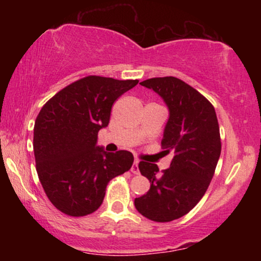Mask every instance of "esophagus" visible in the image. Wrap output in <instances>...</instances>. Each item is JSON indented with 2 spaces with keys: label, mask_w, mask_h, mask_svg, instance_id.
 <instances>
[{
  "label": "esophagus",
  "mask_w": 261,
  "mask_h": 261,
  "mask_svg": "<svg viewBox=\"0 0 261 261\" xmlns=\"http://www.w3.org/2000/svg\"><path fill=\"white\" fill-rule=\"evenodd\" d=\"M139 162H140L139 160H135L133 167H131V172H133L134 174H139V173H140V170H139Z\"/></svg>",
  "instance_id": "1"
}]
</instances>
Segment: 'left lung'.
<instances>
[{
	"label": "left lung",
	"instance_id": "1",
	"mask_svg": "<svg viewBox=\"0 0 261 261\" xmlns=\"http://www.w3.org/2000/svg\"><path fill=\"white\" fill-rule=\"evenodd\" d=\"M164 100L169 119L162 147L174 153L168 169L141 161V174L151 188L135 199L142 216L155 222H170L187 215L202 199L215 174L221 154L216 112L193 87L175 77H155L140 83Z\"/></svg>",
	"mask_w": 261,
	"mask_h": 261
}]
</instances>
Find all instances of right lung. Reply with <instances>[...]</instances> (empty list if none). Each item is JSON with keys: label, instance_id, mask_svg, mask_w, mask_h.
<instances>
[{"label": "right lung", "instance_id": "add662e5", "mask_svg": "<svg viewBox=\"0 0 261 261\" xmlns=\"http://www.w3.org/2000/svg\"><path fill=\"white\" fill-rule=\"evenodd\" d=\"M137 83L85 77L56 93L37 116L33 147L39 180L53 205L68 216L99 208L108 182L133 166L131 152L109 153L97 141L114 101Z\"/></svg>", "mask_w": 261, "mask_h": 261}]
</instances>
